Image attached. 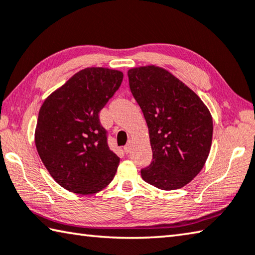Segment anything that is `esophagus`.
I'll return each mask as SVG.
<instances>
[{
  "label": "esophagus",
  "mask_w": 255,
  "mask_h": 255,
  "mask_svg": "<svg viewBox=\"0 0 255 255\" xmlns=\"http://www.w3.org/2000/svg\"><path fill=\"white\" fill-rule=\"evenodd\" d=\"M131 145H132V141H131V140H129L127 145L124 147V150L126 151V152H129V151H130V149H131Z\"/></svg>",
  "instance_id": "esophagus-1"
}]
</instances>
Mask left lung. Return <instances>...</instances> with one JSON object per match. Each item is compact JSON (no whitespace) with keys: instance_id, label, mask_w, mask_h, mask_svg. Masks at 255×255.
I'll return each instance as SVG.
<instances>
[{"instance_id":"1","label":"left lung","mask_w":255,"mask_h":255,"mask_svg":"<svg viewBox=\"0 0 255 255\" xmlns=\"http://www.w3.org/2000/svg\"><path fill=\"white\" fill-rule=\"evenodd\" d=\"M129 87L146 119L152 160L141 169L146 183L164 191L184 187L204 167L213 119L202 99L164 68L128 70Z\"/></svg>"}]
</instances>
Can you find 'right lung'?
<instances>
[{"label":"right lung","mask_w":255,"mask_h":255,"mask_svg":"<svg viewBox=\"0 0 255 255\" xmlns=\"http://www.w3.org/2000/svg\"><path fill=\"white\" fill-rule=\"evenodd\" d=\"M123 78L124 73L114 69H82L41 106L36 150L49 174L67 191L96 194L115 177L120 158L109 149L99 113Z\"/></svg>","instance_id":"add662e5"}]
</instances>
